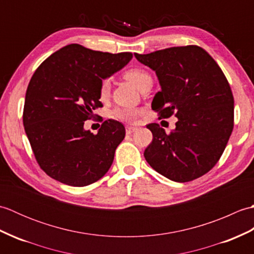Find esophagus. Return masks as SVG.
<instances>
[{
    "mask_svg": "<svg viewBox=\"0 0 254 254\" xmlns=\"http://www.w3.org/2000/svg\"><path fill=\"white\" fill-rule=\"evenodd\" d=\"M137 127H131V126H127L126 127V132L127 134H132L134 131H136Z\"/></svg>",
    "mask_w": 254,
    "mask_h": 254,
    "instance_id": "esophagus-1",
    "label": "esophagus"
}]
</instances>
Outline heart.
Instances as JSON below:
<instances>
[{
    "instance_id": "heart-1",
    "label": "heart",
    "mask_w": 254,
    "mask_h": 254,
    "mask_svg": "<svg viewBox=\"0 0 254 254\" xmlns=\"http://www.w3.org/2000/svg\"><path fill=\"white\" fill-rule=\"evenodd\" d=\"M124 77L127 80H130L132 84H134L136 87L142 90L145 86L148 84H153V78L150 76L148 72L145 71L143 68L139 67H133L127 69V71L124 73ZM110 93V80L109 79H104L100 83L99 87V95L101 98H106ZM115 115L117 118L121 119L123 121L127 122H133L136 120L138 112L135 109H132V108H122V109L116 110Z\"/></svg>"
}]
</instances>
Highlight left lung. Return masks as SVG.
I'll use <instances>...</instances> for the list:
<instances>
[{
	"label": "left lung",
	"mask_w": 254,
	"mask_h": 254,
	"mask_svg": "<svg viewBox=\"0 0 254 254\" xmlns=\"http://www.w3.org/2000/svg\"><path fill=\"white\" fill-rule=\"evenodd\" d=\"M134 56L158 77L161 90L154 96L152 109L160 119L174 113L178 118L170 134L157 123L147 124L153 141L145 149V159L176 182L205 175L216 165L234 128V96L227 78L197 46Z\"/></svg>",
	"instance_id": "1"
}]
</instances>
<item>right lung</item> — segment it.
Returning <instances> with one entry per match:
<instances>
[{"label": "right lung", "instance_id": "add662e5", "mask_svg": "<svg viewBox=\"0 0 254 254\" xmlns=\"http://www.w3.org/2000/svg\"><path fill=\"white\" fill-rule=\"evenodd\" d=\"M132 58L130 52L112 55L72 44L36 69L26 91L23 122L38 164L48 176L85 187L107 174L126 128L121 122L107 120L93 134L85 130L84 122L102 106L100 83Z\"/></svg>", "mask_w": 254, "mask_h": 254}]
</instances>
